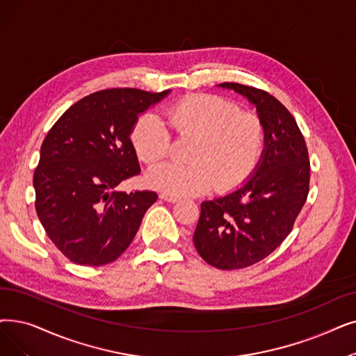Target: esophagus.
<instances>
[{
    "instance_id": "obj_1",
    "label": "esophagus",
    "mask_w": 356,
    "mask_h": 356,
    "mask_svg": "<svg viewBox=\"0 0 356 356\" xmlns=\"http://www.w3.org/2000/svg\"><path fill=\"white\" fill-rule=\"evenodd\" d=\"M160 199H163V200H165V202H170V204H175V202H177V200H179L176 196L167 195V193H161Z\"/></svg>"
}]
</instances>
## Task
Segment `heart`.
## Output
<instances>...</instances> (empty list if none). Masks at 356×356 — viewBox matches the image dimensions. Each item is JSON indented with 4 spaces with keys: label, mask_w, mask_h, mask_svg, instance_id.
I'll use <instances>...</instances> for the list:
<instances>
[{
    "label": "heart",
    "mask_w": 356,
    "mask_h": 356,
    "mask_svg": "<svg viewBox=\"0 0 356 356\" xmlns=\"http://www.w3.org/2000/svg\"><path fill=\"white\" fill-rule=\"evenodd\" d=\"M177 138L192 141L189 164L163 163L147 172L148 186L172 196H197L211 186L229 192L249 180L264 156L266 132L253 113L222 97L196 95L167 111ZM138 159L152 164L167 156L172 145L164 122L156 113L138 118L131 132Z\"/></svg>",
    "instance_id": "1"
}]
</instances>
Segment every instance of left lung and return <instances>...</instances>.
<instances>
[{
	"label": "left lung",
	"mask_w": 356,
	"mask_h": 356,
	"mask_svg": "<svg viewBox=\"0 0 356 356\" xmlns=\"http://www.w3.org/2000/svg\"><path fill=\"white\" fill-rule=\"evenodd\" d=\"M234 90L256 106L266 143L253 176L240 188L200 204L193 244L207 264L222 270L252 266L291 233L310 184L304 136L286 107L268 91L237 83Z\"/></svg>",
	"instance_id": "left-lung-1"
}]
</instances>
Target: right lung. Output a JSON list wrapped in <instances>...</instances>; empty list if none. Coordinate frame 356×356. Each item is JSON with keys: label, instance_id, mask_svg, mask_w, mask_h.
<instances>
[{"label": "right lung", "instance_id": "right-lung-1", "mask_svg": "<svg viewBox=\"0 0 356 356\" xmlns=\"http://www.w3.org/2000/svg\"><path fill=\"white\" fill-rule=\"evenodd\" d=\"M168 92L96 91L72 104L46 135L33 176L35 207L46 234L74 264L116 260L157 200L156 192L116 188L141 172L129 138L138 115Z\"/></svg>", "mask_w": 356, "mask_h": 356}]
</instances>
